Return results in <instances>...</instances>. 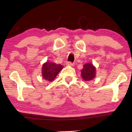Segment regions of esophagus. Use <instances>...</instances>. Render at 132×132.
<instances>
[{"label": "esophagus", "instance_id": "1", "mask_svg": "<svg viewBox=\"0 0 132 132\" xmlns=\"http://www.w3.org/2000/svg\"><path fill=\"white\" fill-rule=\"evenodd\" d=\"M66 64L67 65H68V66H73L74 64H75V63H72V62H71V61H68V62H67V63H66Z\"/></svg>", "mask_w": 132, "mask_h": 132}]
</instances>
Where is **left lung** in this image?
<instances>
[{
	"label": "left lung",
	"instance_id": "8db88e82",
	"mask_svg": "<svg viewBox=\"0 0 132 132\" xmlns=\"http://www.w3.org/2000/svg\"><path fill=\"white\" fill-rule=\"evenodd\" d=\"M95 75V68L90 63H87L84 65L81 70V76L83 79L86 81H89L94 78Z\"/></svg>",
	"mask_w": 132,
	"mask_h": 132
}]
</instances>
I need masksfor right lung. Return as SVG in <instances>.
<instances>
[{"mask_svg": "<svg viewBox=\"0 0 132 132\" xmlns=\"http://www.w3.org/2000/svg\"><path fill=\"white\" fill-rule=\"evenodd\" d=\"M63 69L61 64H56L51 62H46L43 65L42 76L45 80L52 81L55 79L57 74Z\"/></svg>", "mask_w": 132, "mask_h": 132, "instance_id": "right-lung-1", "label": "right lung"}]
</instances>
